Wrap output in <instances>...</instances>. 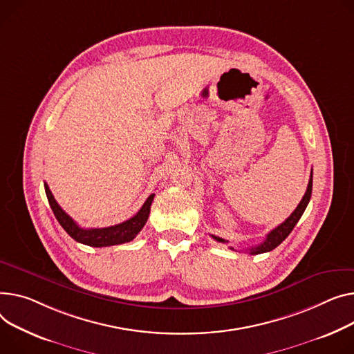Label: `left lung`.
Returning <instances> with one entry per match:
<instances>
[{
	"mask_svg": "<svg viewBox=\"0 0 354 354\" xmlns=\"http://www.w3.org/2000/svg\"><path fill=\"white\" fill-rule=\"evenodd\" d=\"M312 186H313V172L310 174V179H309V185H308V189H306V194L303 196V199L300 201V203L297 205V207L292 212V215L283 222L280 223L277 227H274L273 230H270L268 233L266 239L257 246H253L249 249V253L250 254H259V253H266V252H270L273 250L274 248H277L281 242H283L290 232L293 230V227L296 226V223L299 222V219L301 218L303 212L306 209V206H308L309 201H310V196H312ZM212 238H214L216 242H222V243H229L227 241L219 238V236H215V234H212ZM232 250H234L233 248H230Z\"/></svg>",
	"mask_w": 354,
	"mask_h": 354,
	"instance_id": "8db88e82",
	"label": "left lung"
}]
</instances>
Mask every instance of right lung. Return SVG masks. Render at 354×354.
<instances>
[{
  "label": "right lung",
  "instance_id": "1",
  "mask_svg": "<svg viewBox=\"0 0 354 354\" xmlns=\"http://www.w3.org/2000/svg\"><path fill=\"white\" fill-rule=\"evenodd\" d=\"M44 186H45V194H46V198H48L50 206L54 212L57 221L64 227V230L74 241L88 245V246H93V248L121 245V243L133 241L136 234L145 226L148 216H149V212H151L152 201L155 198V194L149 195V198L145 201L142 207L139 209L138 214L122 223H118L115 226H108V227L84 229V227L78 226V223L73 218L66 215L62 210V207L57 203V201L54 199V195L50 191L48 185L44 183Z\"/></svg>",
  "mask_w": 354,
  "mask_h": 354
}]
</instances>
